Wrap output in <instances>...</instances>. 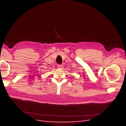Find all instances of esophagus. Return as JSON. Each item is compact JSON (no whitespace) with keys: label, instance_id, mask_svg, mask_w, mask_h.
Here are the masks:
<instances>
[{"label":"esophagus","instance_id":"esophagus-1","mask_svg":"<svg viewBox=\"0 0 126 126\" xmlns=\"http://www.w3.org/2000/svg\"><path fill=\"white\" fill-rule=\"evenodd\" d=\"M57 68L58 69H62L63 68V65H57Z\"/></svg>","mask_w":126,"mask_h":126}]
</instances>
